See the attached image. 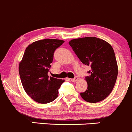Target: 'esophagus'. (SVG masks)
Listing matches in <instances>:
<instances>
[{
    "instance_id": "esophagus-1",
    "label": "esophagus",
    "mask_w": 132,
    "mask_h": 132,
    "mask_svg": "<svg viewBox=\"0 0 132 132\" xmlns=\"http://www.w3.org/2000/svg\"><path fill=\"white\" fill-rule=\"evenodd\" d=\"M78 78L77 77V76H76V77H75V78H73V79H71V81L73 82H76V81H78Z\"/></svg>"
}]
</instances>
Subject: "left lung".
Returning a JSON list of instances; mask_svg holds the SVG:
<instances>
[{
	"instance_id": "1",
	"label": "left lung",
	"mask_w": 132,
	"mask_h": 132,
	"mask_svg": "<svg viewBox=\"0 0 132 132\" xmlns=\"http://www.w3.org/2000/svg\"><path fill=\"white\" fill-rule=\"evenodd\" d=\"M69 44L79 60L91 67L85 78L87 89L81 93L82 99L89 103L105 100L113 89L118 68L112 46L101 39L85 37L71 40Z\"/></svg>"
}]
</instances>
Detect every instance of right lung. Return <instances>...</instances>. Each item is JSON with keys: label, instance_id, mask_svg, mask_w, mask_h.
<instances>
[{"label": "right lung", "instance_id": "obj_1", "mask_svg": "<svg viewBox=\"0 0 132 132\" xmlns=\"http://www.w3.org/2000/svg\"><path fill=\"white\" fill-rule=\"evenodd\" d=\"M64 41L55 39L39 40L26 47L19 65L22 85L33 100L41 104L52 102L58 96L64 80L49 77L54 51Z\"/></svg>", "mask_w": 132, "mask_h": 132}]
</instances>
